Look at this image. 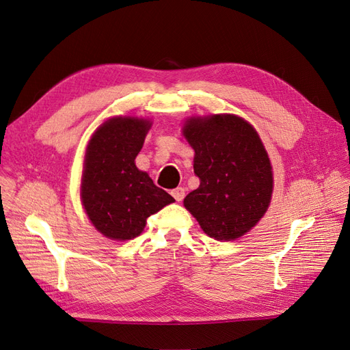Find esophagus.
<instances>
[{"instance_id": "34e87169", "label": "esophagus", "mask_w": 350, "mask_h": 350, "mask_svg": "<svg viewBox=\"0 0 350 350\" xmlns=\"http://www.w3.org/2000/svg\"><path fill=\"white\" fill-rule=\"evenodd\" d=\"M172 197L176 200V201H183L184 200V197H185V188H183V187H178V188H175V189H172Z\"/></svg>"}]
</instances>
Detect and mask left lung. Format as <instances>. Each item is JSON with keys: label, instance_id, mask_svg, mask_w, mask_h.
Segmentation results:
<instances>
[{"label": "left lung", "instance_id": "8db88e82", "mask_svg": "<svg viewBox=\"0 0 350 350\" xmlns=\"http://www.w3.org/2000/svg\"><path fill=\"white\" fill-rule=\"evenodd\" d=\"M184 135L196 152L200 187L184 198L210 238L234 241L257 225L273 193L269 154L254 126L237 115L191 118Z\"/></svg>", "mask_w": 350, "mask_h": 350}]
</instances>
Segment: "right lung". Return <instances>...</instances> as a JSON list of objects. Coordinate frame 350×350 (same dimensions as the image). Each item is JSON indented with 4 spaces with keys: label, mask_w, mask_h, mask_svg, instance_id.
Masks as SVG:
<instances>
[{
    "label": "right lung",
    "mask_w": 350,
    "mask_h": 350,
    "mask_svg": "<svg viewBox=\"0 0 350 350\" xmlns=\"http://www.w3.org/2000/svg\"><path fill=\"white\" fill-rule=\"evenodd\" d=\"M150 121L115 116L94 131L81 178V203L93 226L116 241L139 237L149 216L174 203L135 166Z\"/></svg>",
    "instance_id": "add662e5"
}]
</instances>
